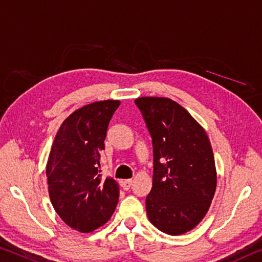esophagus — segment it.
Segmentation results:
<instances>
[{
    "label": "esophagus",
    "instance_id": "34e87169",
    "mask_svg": "<svg viewBox=\"0 0 262 262\" xmlns=\"http://www.w3.org/2000/svg\"><path fill=\"white\" fill-rule=\"evenodd\" d=\"M132 184H133V181L132 180H124V181L121 182V185H122L123 190H129Z\"/></svg>",
    "mask_w": 262,
    "mask_h": 262
}]
</instances>
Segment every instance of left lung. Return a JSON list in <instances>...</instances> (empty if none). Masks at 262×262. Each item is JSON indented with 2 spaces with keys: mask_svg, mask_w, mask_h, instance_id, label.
Listing matches in <instances>:
<instances>
[{
  "mask_svg": "<svg viewBox=\"0 0 262 262\" xmlns=\"http://www.w3.org/2000/svg\"><path fill=\"white\" fill-rule=\"evenodd\" d=\"M152 139V188L146 198L150 223L183 234L205 217L217 188V171L204 128L169 98L135 100Z\"/></svg>",
  "mask_w": 262,
  "mask_h": 262,
  "instance_id": "1",
  "label": "left lung"
}]
</instances>
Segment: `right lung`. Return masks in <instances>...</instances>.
Masks as SVG:
<instances>
[{
    "instance_id": "1",
    "label": "right lung",
    "mask_w": 262,
    "mask_h": 262,
    "mask_svg": "<svg viewBox=\"0 0 262 262\" xmlns=\"http://www.w3.org/2000/svg\"><path fill=\"white\" fill-rule=\"evenodd\" d=\"M119 100L95 101L64 120L47 163L49 196L66 225L90 233L108 222L119 201V184L102 178L101 151Z\"/></svg>"
}]
</instances>
